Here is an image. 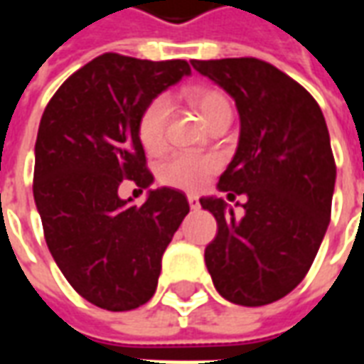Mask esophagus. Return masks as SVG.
I'll return each mask as SVG.
<instances>
[{
	"label": "esophagus",
	"mask_w": 364,
	"mask_h": 364,
	"mask_svg": "<svg viewBox=\"0 0 364 364\" xmlns=\"http://www.w3.org/2000/svg\"><path fill=\"white\" fill-rule=\"evenodd\" d=\"M187 200H189V206L193 208V210H197L198 206H200V203H198V198L195 197V195H189V197H187Z\"/></svg>",
	"instance_id": "1"
}]
</instances>
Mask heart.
<instances>
[{
	"label": "heart",
	"mask_w": 364,
	"mask_h": 364,
	"mask_svg": "<svg viewBox=\"0 0 364 364\" xmlns=\"http://www.w3.org/2000/svg\"><path fill=\"white\" fill-rule=\"evenodd\" d=\"M187 99L200 112L206 124H213L220 114L230 112L228 97L214 87H195L187 93ZM169 112H171V105H169V99L164 95L154 97L142 109L138 117L136 132L146 151L156 154L164 150ZM218 167H220V161L214 156L175 151L159 166L158 177L164 185L197 193L210 181V177L218 171Z\"/></svg>",
	"instance_id": "obj_1"
}]
</instances>
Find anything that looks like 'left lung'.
<instances>
[{"instance_id":"8db88e82","label":"left lung","mask_w":364,"mask_h":364,"mask_svg":"<svg viewBox=\"0 0 364 364\" xmlns=\"http://www.w3.org/2000/svg\"><path fill=\"white\" fill-rule=\"evenodd\" d=\"M236 101L240 142L218 189L245 195L242 218L222 198H200L218 232L205 250L216 290L240 306H265L302 282L331 216L336 159L320 105L259 58L193 60Z\"/></svg>"}]
</instances>
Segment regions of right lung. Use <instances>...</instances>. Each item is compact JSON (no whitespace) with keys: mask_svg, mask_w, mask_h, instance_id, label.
<instances>
[{"mask_svg":"<svg viewBox=\"0 0 364 364\" xmlns=\"http://www.w3.org/2000/svg\"><path fill=\"white\" fill-rule=\"evenodd\" d=\"M191 74L187 60L101 54L62 83L35 144L33 193L44 240L66 281L91 304L127 312L158 287L161 255L189 213L181 191L154 189L142 206L122 200L154 175L136 132L154 97Z\"/></svg>","mask_w":364,"mask_h":364,"instance_id":"add662e5","label":"right lung"}]
</instances>
